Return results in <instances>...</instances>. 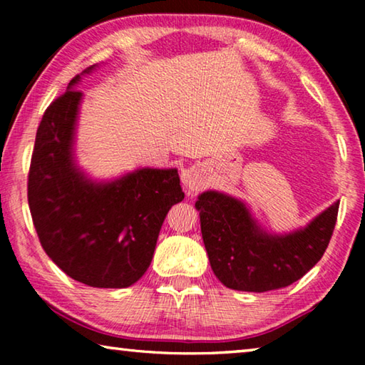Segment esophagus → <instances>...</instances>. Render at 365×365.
Returning a JSON list of instances; mask_svg holds the SVG:
<instances>
[{"label":"esophagus","instance_id":"1","mask_svg":"<svg viewBox=\"0 0 365 365\" xmlns=\"http://www.w3.org/2000/svg\"><path fill=\"white\" fill-rule=\"evenodd\" d=\"M182 182L188 193H195V191H200L205 187V180H202L201 172L197 168H190L188 170H185L182 175Z\"/></svg>","mask_w":365,"mask_h":365}]
</instances>
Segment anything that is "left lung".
<instances>
[{
	"label": "left lung",
	"mask_w": 365,
	"mask_h": 365,
	"mask_svg": "<svg viewBox=\"0 0 365 365\" xmlns=\"http://www.w3.org/2000/svg\"><path fill=\"white\" fill-rule=\"evenodd\" d=\"M339 201L306 227L277 235L252 217L238 197L209 190L197 196L201 233L215 277L238 292H270L299 280L329 246Z\"/></svg>",
	"instance_id": "1"
}]
</instances>
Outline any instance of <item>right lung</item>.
I'll return each instance as SVG.
<instances>
[{
  "label": "right lung",
  "instance_id": "1",
  "mask_svg": "<svg viewBox=\"0 0 365 365\" xmlns=\"http://www.w3.org/2000/svg\"><path fill=\"white\" fill-rule=\"evenodd\" d=\"M90 66L49 104L36 130L29 206L46 255L71 279L95 288H127L151 264L169 209L185 193L177 169L143 168L96 182L76 163V130Z\"/></svg>",
  "mask_w": 365,
  "mask_h": 365
}]
</instances>
